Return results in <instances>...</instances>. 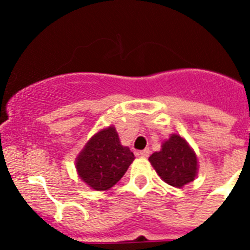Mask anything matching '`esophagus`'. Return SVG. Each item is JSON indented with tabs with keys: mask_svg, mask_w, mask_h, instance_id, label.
I'll return each instance as SVG.
<instances>
[{
	"mask_svg": "<svg viewBox=\"0 0 250 250\" xmlns=\"http://www.w3.org/2000/svg\"><path fill=\"white\" fill-rule=\"evenodd\" d=\"M139 155L141 157H148V155H150V150H148V148H145V150L140 151Z\"/></svg>",
	"mask_w": 250,
	"mask_h": 250,
	"instance_id": "obj_1",
	"label": "esophagus"
}]
</instances>
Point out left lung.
I'll return each mask as SVG.
<instances>
[{
  "instance_id": "8db88e82",
  "label": "left lung",
  "mask_w": 250,
  "mask_h": 250,
  "mask_svg": "<svg viewBox=\"0 0 250 250\" xmlns=\"http://www.w3.org/2000/svg\"><path fill=\"white\" fill-rule=\"evenodd\" d=\"M148 161L161 179L174 188H183L197 175V156L188 141L178 134L170 135L162 144L161 151L153 152Z\"/></svg>"
}]
</instances>
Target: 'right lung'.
<instances>
[{"mask_svg": "<svg viewBox=\"0 0 250 250\" xmlns=\"http://www.w3.org/2000/svg\"><path fill=\"white\" fill-rule=\"evenodd\" d=\"M134 158L129 147L121 144L116 128L110 125L88 140L77 156L76 169L89 188L105 191L121 180Z\"/></svg>", "mask_w": 250, "mask_h": 250, "instance_id": "right-lung-1", "label": "right lung"}]
</instances>
